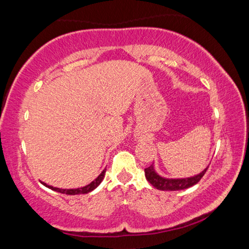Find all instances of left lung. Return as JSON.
<instances>
[{
  "mask_svg": "<svg viewBox=\"0 0 249 249\" xmlns=\"http://www.w3.org/2000/svg\"><path fill=\"white\" fill-rule=\"evenodd\" d=\"M209 166L205 168L203 171H201L200 174L196 176L188 177V178H165L157 174V171L155 170L154 165L146 168L145 169V177L148 182L154 185L156 189L161 191H178L183 190V189H188L192 187V185L196 184L201 180L202 177L208 170Z\"/></svg>",
  "mask_w": 249,
  "mask_h": 249,
  "instance_id": "8db88e82",
  "label": "left lung"
}]
</instances>
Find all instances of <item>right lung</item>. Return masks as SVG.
I'll return each mask as SVG.
<instances>
[{
    "label": "right lung",
    "instance_id": "obj_1",
    "mask_svg": "<svg viewBox=\"0 0 249 249\" xmlns=\"http://www.w3.org/2000/svg\"><path fill=\"white\" fill-rule=\"evenodd\" d=\"M105 171H107V169H104L102 172H101V174L98 176V178L94 179L91 183L86 185V187L78 188V189H60V188H54V187H53V185H48L45 182H41V183H43L45 187L52 189V190L57 191L59 193H64V195H69V196L84 195V193H89L91 191H93L94 189L98 187L101 182H102V180L104 179V176H105Z\"/></svg>",
    "mask_w": 249,
    "mask_h": 249
}]
</instances>
